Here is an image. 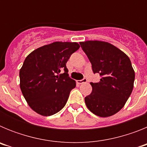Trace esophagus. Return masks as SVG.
I'll use <instances>...</instances> for the list:
<instances>
[{
  "instance_id": "obj_1",
  "label": "esophagus",
  "mask_w": 147,
  "mask_h": 147,
  "mask_svg": "<svg viewBox=\"0 0 147 147\" xmlns=\"http://www.w3.org/2000/svg\"><path fill=\"white\" fill-rule=\"evenodd\" d=\"M88 81H87L86 79H83V80H78L77 83L78 84H83V83H86Z\"/></svg>"
}]
</instances>
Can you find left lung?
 <instances>
[{
  "label": "left lung",
  "instance_id": "left-lung-1",
  "mask_svg": "<svg viewBox=\"0 0 147 147\" xmlns=\"http://www.w3.org/2000/svg\"><path fill=\"white\" fill-rule=\"evenodd\" d=\"M80 43L91 62L93 73L102 76L98 82H90L92 92L85 98L87 107L100 117L117 113L133 89L135 71L130 59L107 42L88 40Z\"/></svg>",
  "mask_w": 147,
  "mask_h": 147
}]
</instances>
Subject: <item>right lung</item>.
<instances>
[{
    "label": "right lung",
    "instance_id": "1",
    "mask_svg": "<svg viewBox=\"0 0 147 147\" xmlns=\"http://www.w3.org/2000/svg\"><path fill=\"white\" fill-rule=\"evenodd\" d=\"M80 47L75 42H54L27 56L20 70V87L34 112L49 116L65 107L76 87V82L68 76L66 63ZM62 69L65 73L59 75Z\"/></svg>",
    "mask_w": 147,
    "mask_h": 147
}]
</instances>
